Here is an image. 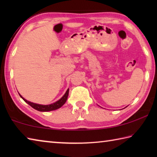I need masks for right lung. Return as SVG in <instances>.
<instances>
[{"label": "right lung", "mask_w": 157, "mask_h": 157, "mask_svg": "<svg viewBox=\"0 0 157 157\" xmlns=\"http://www.w3.org/2000/svg\"><path fill=\"white\" fill-rule=\"evenodd\" d=\"M68 92H69V89H68L66 91V94L63 95V96L61 98L60 100L57 101L56 102L52 103L51 105H39V104H36V103H33L31 102L30 101L26 100L24 99L21 95L19 94L20 96L23 98V100L25 101V102H27L29 105H30L32 107L34 108V109H36L37 111H53L55 109H57L60 108L62 105H64V103L66 102V100L68 98Z\"/></svg>", "instance_id": "obj_1"}]
</instances>
